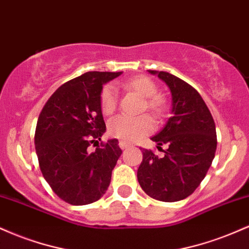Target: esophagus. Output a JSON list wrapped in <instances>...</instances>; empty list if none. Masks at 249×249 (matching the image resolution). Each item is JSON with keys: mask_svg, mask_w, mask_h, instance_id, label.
Here are the masks:
<instances>
[{"mask_svg": "<svg viewBox=\"0 0 249 249\" xmlns=\"http://www.w3.org/2000/svg\"><path fill=\"white\" fill-rule=\"evenodd\" d=\"M131 144H128V142H119V147L122 148V150H125V148L130 147Z\"/></svg>", "mask_w": 249, "mask_h": 249, "instance_id": "obj_1", "label": "esophagus"}]
</instances>
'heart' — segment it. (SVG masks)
<instances>
[{
	"mask_svg": "<svg viewBox=\"0 0 249 249\" xmlns=\"http://www.w3.org/2000/svg\"><path fill=\"white\" fill-rule=\"evenodd\" d=\"M127 90L134 91L145 98L142 108L152 112L154 116H161L166 110V103L161 96L158 95V88L152 79L146 76H137L124 84ZM118 103V95L113 85L107 84L101 92V108L104 115L115 112ZM153 121L147 115L138 117H128L119 115L113 117L108 122V133L123 142H133L153 130Z\"/></svg>",
	"mask_w": 249,
	"mask_h": 249,
	"instance_id": "obj_1",
	"label": "heart"
}]
</instances>
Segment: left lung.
<instances>
[{
	"label": "left lung",
	"instance_id": "left-lung-1",
	"mask_svg": "<svg viewBox=\"0 0 249 249\" xmlns=\"http://www.w3.org/2000/svg\"><path fill=\"white\" fill-rule=\"evenodd\" d=\"M166 83L172 93V116L161 131L153 136L159 158L142 148V161L137 172L139 185L151 198L179 201L191 196L206 177L216 150L213 117L193 87L165 71L148 70Z\"/></svg>",
	"mask_w": 249,
	"mask_h": 249
}]
</instances>
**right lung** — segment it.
Returning <instances> with one entry per match:
<instances>
[{"label":"right lung","mask_w":249,"mask_h":249,"mask_svg":"<svg viewBox=\"0 0 249 249\" xmlns=\"http://www.w3.org/2000/svg\"><path fill=\"white\" fill-rule=\"evenodd\" d=\"M121 72L89 71L59 87L39 113L35 148L41 172L53 191L75 206L99 200L107 192L122 150L110 139L95 151L92 142L107 131L101 108L105 83Z\"/></svg>","instance_id":"1"}]
</instances>
